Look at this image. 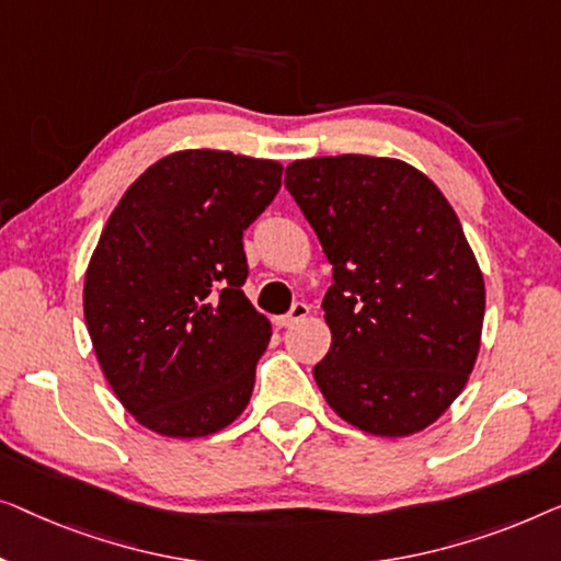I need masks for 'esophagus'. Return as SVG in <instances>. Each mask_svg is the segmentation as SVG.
Segmentation results:
<instances>
[{
	"label": "esophagus",
	"instance_id": "34e87169",
	"mask_svg": "<svg viewBox=\"0 0 561 561\" xmlns=\"http://www.w3.org/2000/svg\"><path fill=\"white\" fill-rule=\"evenodd\" d=\"M307 314H310V307H307L305 302H297L295 307H291V310L287 312V314H282V318H277V325L279 328H287V325H295V322H299V320H305Z\"/></svg>",
	"mask_w": 561,
	"mask_h": 561
}]
</instances>
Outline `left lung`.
Masks as SVG:
<instances>
[{"instance_id": "8db88e82", "label": "left lung", "mask_w": 561, "mask_h": 561, "mask_svg": "<svg viewBox=\"0 0 561 561\" xmlns=\"http://www.w3.org/2000/svg\"><path fill=\"white\" fill-rule=\"evenodd\" d=\"M284 185L333 264L322 302L333 343L312 368L322 397L368 435L427 430L468 383L485 314L453 205L393 157L295 160Z\"/></svg>"}]
</instances>
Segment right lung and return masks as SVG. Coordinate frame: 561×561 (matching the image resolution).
Wrapping results in <instances>:
<instances>
[{
  "label": "right lung",
  "mask_w": 561,
  "mask_h": 561,
  "mask_svg": "<svg viewBox=\"0 0 561 561\" xmlns=\"http://www.w3.org/2000/svg\"><path fill=\"white\" fill-rule=\"evenodd\" d=\"M282 185L274 160L183 149L141 172L83 282L89 335L122 407L162 437L228 427L254 391L272 322L243 295V231Z\"/></svg>",
  "instance_id": "obj_1"
}]
</instances>
